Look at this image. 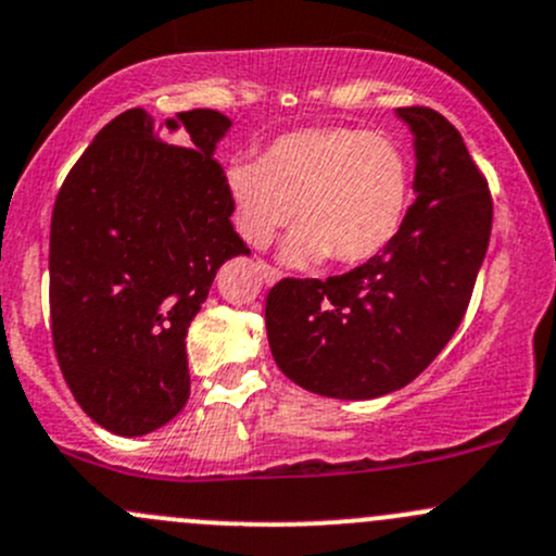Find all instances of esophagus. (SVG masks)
Segmentation results:
<instances>
[{"instance_id": "34e87169", "label": "esophagus", "mask_w": 556, "mask_h": 556, "mask_svg": "<svg viewBox=\"0 0 556 556\" xmlns=\"http://www.w3.org/2000/svg\"><path fill=\"white\" fill-rule=\"evenodd\" d=\"M261 274H263V282H266V285H277L279 279H282V274H279L277 268H271V266H261Z\"/></svg>"}]
</instances>
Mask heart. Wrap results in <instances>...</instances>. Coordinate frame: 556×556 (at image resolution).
Instances as JSON below:
<instances>
[{"instance_id": "heart-1", "label": "heart", "mask_w": 556, "mask_h": 556, "mask_svg": "<svg viewBox=\"0 0 556 556\" xmlns=\"http://www.w3.org/2000/svg\"><path fill=\"white\" fill-rule=\"evenodd\" d=\"M233 223L252 247H266L299 212L282 242L285 263L333 257L357 266L401 231L412 201V169L392 139L346 126L299 128L274 139L263 161H233L223 174Z\"/></svg>"}]
</instances>
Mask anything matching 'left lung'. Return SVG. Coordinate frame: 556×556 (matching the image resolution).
Here are the masks:
<instances>
[{"label": "left lung", "instance_id": "left-lung-1", "mask_svg": "<svg viewBox=\"0 0 556 556\" xmlns=\"http://www.w3.org/2000/svg\"><path fill=\"white\" fill-rule=\"evenodd\" d=\"M414 137V204L377 257L341 277L282 279L266 299L268 346L304 390L371 401L417 379L463 323L492 231L486 179L430 106L395 110Z\"/></svg>", "mask_w": 556, "mask_h": 556}]
</instances>
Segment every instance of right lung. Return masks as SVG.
<instances>
[{"instance_id": "add662e5", "label": "right lung", "mask_w": 556, "mask_h": 556, "mask_svg": "<svg viewBox=\"0 0 556 556\" xmlns=\"http://www.w3.org/2000/svg\"><path fill=\"white\" fill-rule=\"evenodd\" d=\"M217 110L155 126L126 110L93 137L50 223V323L83 412L115 435L153 433L190 395L185 336L217 268L250 255L233 231Z\"/></svg>"}]
</instances>
